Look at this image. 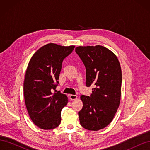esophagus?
Segmentation results:
<instances>
[{"mask_svg":"<svg viewBox=\"0 0 150 150\" xmlns=\"http://www.w3.org/2000/svg\"><path fill=\"white\" fill-rule=\"evenodd\" d=\"M69 98L71 100H75L77 98H78V96L76 95H73V94H71L69 96Z\"/></svg>","mask_w":150,"mask_h":150,"instance_id":"34e87169","label":"esophagus"}]
</instances>
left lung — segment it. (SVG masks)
I'll use <instances>...</instances> for the list:
<instances>
[{"mask_svg":"<svg viewBox=\"0 0 150 150\" xmlns=\"http://www.w3.org/2000/svg\"><path fill=\"white\" fill-rule=\"evenodd\" d=\"M76 52L86 67V86L94 87L90 96L80 97L83 104L78 112L80 123L86 129L98 131L111 123L119 108L121 66L114 52L99 45L78 46Z\"/></svg>","mask_w":150,"mask_h":150,"instance_id":"obj_1","label":"left lung"}]
</instances>
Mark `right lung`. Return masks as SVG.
Segmentation results:
<instances>
[{"instance_id":"1","label":"right lung","mask_w":150,"mask_h":150,"mask_svg":"<svg viewBox=\"0 0 150 150\" xmlns=\"http://www.w3.org/2000/svg\"><path fill=\"white\" fill-rule=\"evenodd\" d=\"M74 47L49 43L39 48L29 62L24 81L25 104L31 120L40 129H52L61 123V110L68 98L52 91L59 83L63 60Z\"/></svg>"}]
</instances>
